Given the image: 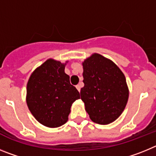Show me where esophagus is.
Listing matches in <instances>:
<instances>
[{
    "mask_svg": "<svg viewBox=\"0 0 156 156\" xmlns=\"http://www.w3.org/2000/svg\"><path fill=\"white\" fill-rule=\"evenodd\" d=\"M81 86H82V84H81V83H80L79 84H77L76 87V89H77V90H78V91H79V92L80 91Z\"/></svg>",
    "mask_w": 156,
    "mask_h": 156,
    "instance_id": "1",
    "label": "esophagus"
}]
</instances>
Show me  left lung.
Here are the masks:
<instances>
[{"instance_id":"8db88e82","label":"left lung","mask_w":156,"mask_h":156,"mask_svg":"<svg viewBox=\"0 0 156 156\" xmlns=\"http://www.w3.org/2000/svg\"><path fill=\"white\" fill-rule=\"evenodd\" d=\"M84 87L81 99L93 122L111 123L122 114L126 105L129 90L124 74L112 61L93 54L83 62Z\"/></svg>"}]
</instances>
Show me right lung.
<instances>
[{"label": "right lung", "mask_w": 156, "mask_h": 156, "mask_svg": "<svg viewBox=\"0 0 156 156\" xmlns=\"http://www.w3.org/2000/svg\"><path fill=\"white\" fill-rule=\"evenodd\" d=\"M60 62L48 59L31 74L27 87V103L35 119L51 128L68 121L72 104L80 98Z\"/></svg>", "instance_id": "right-lung-1"}]
</instances>
